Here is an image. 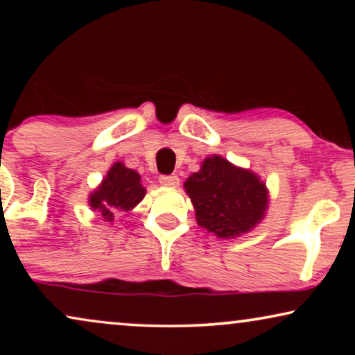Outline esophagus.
Segmentation results:
<instances>
[{"label":"esophagus","instance_id":"1","mask_svg":"<svg viewBox=\"0 0 355 355\" xmlns=\"http://www.w3.org/2000/svg\"><path fill=\"white\" fill-rule=\"evenodd\" d=\"M159 184L166 187H178L179 186V178L176 174H168V176H159Z\"/></svg>","mask_w":355,"mask_h":355}]
</instances>
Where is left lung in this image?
I'll return each mask as SVG.
<instances>
[{
    "mask_svg": "<svg viewBox=\"0 0 355 355\" xmlns=\"http://www.w3.org/2000/svg\"><path fill=\"white\" fill-rule=\"evenodd\" d=\"M184 187L196 208L198 225L218 237L250 231L263 218L268 203L265 184L254 173L232 166L216 155L207 158Z\"/></svg>",
    "mask_w": 355,
    "mask_h": 355,
    "instance_id": "left-lung-1",
    "label": "left lung"
}]
</instances>
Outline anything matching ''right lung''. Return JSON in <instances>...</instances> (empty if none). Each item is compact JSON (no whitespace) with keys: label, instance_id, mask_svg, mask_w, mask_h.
I'll return each instance as SVG.
<instances>
[{"label":"right lung","instance_id":"add662e5","mask_svg":"<svg viewBox=\"0 0 355 355\" xmlns=\"http://www.w3.org/2000/svg\"><path fill=\"white\" fill-rule=\"evenodd\" d=\"M145 197L139 173L114 163L101 186L90 196V205L101 213L106 221H113L118 211H129Z\"/></svg>","mask_w":355,"mask_h":355}]
</instances>
